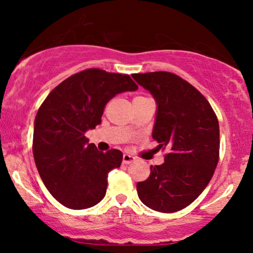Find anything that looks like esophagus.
Masks as SVG:
<instances>
[{"label":"esophagus","instance_id":"34e87169","mask_svg":"<svg viewBox=\"0 0 253 253\" xmlns=\"http://www.w3.org/2000/svg\"><path fill=\"white\" fill-rule=\"evenodd\" d=\"M134 161H135L134 157L128 155V153H125V155L123 156V163L124 164H130V163H133Z\"/></svg>","mask_w":253,"mask_h":253}]
</instances>
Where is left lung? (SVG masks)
I'll return each mask as SVG.
<instances>
[{
  "label": "left lung",
  "instance_id": "obj_1",
  "mask_svg": "<svg viewBox=\"0 0 253 253\" xmlns=\"http://www.w3.org/2000/svg\"><path fill=\"white\" fill-rule=\"evenodd\" d=\"M132 77L155 98L152 138L159 149L169 150L164 163L151 167L149 178L138 182V196L153 211H181L213 177L220 149L217 118L201 92L177 75L157 71Z\"/></svg>",
  "mask_w": 253,
  "mask_h": 253
}]
</instances>
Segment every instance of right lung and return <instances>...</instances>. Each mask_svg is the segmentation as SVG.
Wrapping results in <instances>:
<instances>
[{"instance_id":"obj_1","label":"right lung","mask_w":253,"mask_h":253,"mask_svg":"<svg viewBox=\"0 0 253 253\" xmlns=\"http://www.w3.org/2000/svg\"><path fill=\"white\" fill-rule=\"evenodd\" d=\"M136 89L128 75L88 69L63 81L40 106L34 120V161L45 187L63 206L85 210L106 195L107 175L120 167L123 152H101L84 134L101 124L110 98Z\"/></svg>"}]
</instances>
